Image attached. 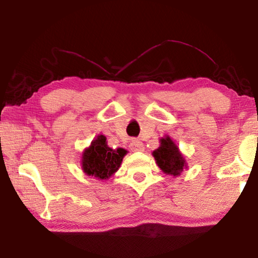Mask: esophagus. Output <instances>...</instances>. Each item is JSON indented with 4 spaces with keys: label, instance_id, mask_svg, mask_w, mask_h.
Returning <instances> with one entry per match:
<instances>
[{
    "label": "esophagus",
    "instance_id": "esophagus-1",
    "mask_svg": "<svg viewBox=\"0 0 258 258\" xmlns=\"http://www.w3.org/2000/svg\"><path fill=\"white\" fill-rule=\"evenodd\" d=\"M130 148L132 151H141L143 150V143L141 141H139V140H132Z\"/></svg>",
    "mask_w": 258,
    "mask_h": 258
}]
</instances>
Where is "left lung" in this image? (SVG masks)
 Here are the masks:
<instances>
[{
  "label": "left lung",
  "instance_id": "8db88e82",
  "mask_svg": "<svg viewBox=\"0 0 258 258\" xmlns=\"http://www.w3.org/2000/svg\"><path fill=\"white\" fill-rule=\"evenodd\" d=\"M160 147L152 152L155 159L157 160L161 171L171 175H178L185 166L184 158L178 151V148L175 146L168 137L160 140Z\"/></svg>",
  "mask_w": 258,
  "mask_h": 258
}]
</instances>
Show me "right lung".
Returning <instances> with one entry per match:
<instances>
[{
  "instance_id": "obj_1",
  "label": "right lung",
  "mask_w": 258,
  "mask_h": 258,
  "mask_svg": "<svg viewBox=\"0 0 258 258\" xmlns=\"http://www.w3.org/2000/svg\"><path fill=\"white\" fill-rule=\"evenodd\" d=\"M126 150L118 148L113 150L107 146L106 137H99L91 143L83 154L82 165L87 175L106 180L111 176L119 168L123 157L126 155Z\"/></svg>"
}]
</instances>
